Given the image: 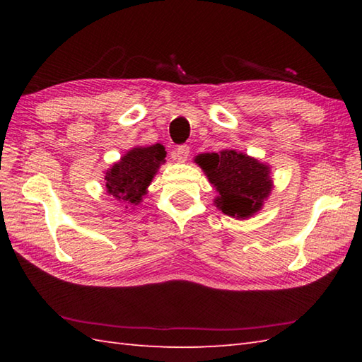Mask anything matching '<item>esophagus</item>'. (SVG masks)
<instances>
[{"mask_svg":"<svg viewBox=\"0 0 362 362\" xmlns=\"http://www.w3.org/2000/svg\"><path fill=\"white\" fill-rule=\"evenodd\" d=\"M189 157V148L188 146H180V148H177L173 152V158L177 161H182V163H185Z\"/></svg>","mask_w":362,"mask_h":362,"instance_id":"obj_1","label":"esophagus"}]
</instances>
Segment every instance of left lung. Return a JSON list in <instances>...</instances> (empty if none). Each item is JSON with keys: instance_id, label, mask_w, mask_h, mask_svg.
<instances>
[{"instance_id": "8db88e82", "label": "left lung", "mask_w": 362, "mask_h": 362, "mask_svg": "<svg viewBox=\"0 0 362 362\" xmlns=\"http://www.w3.org/2000/svg\"><path fill=\"white\" fill-rule=\"evenodd\" d=\"M218 196L214 205L236 219H247L263 209L274 182L271 166L236 149L199 153L194 158Z\"/></svg>"}]
</instances>
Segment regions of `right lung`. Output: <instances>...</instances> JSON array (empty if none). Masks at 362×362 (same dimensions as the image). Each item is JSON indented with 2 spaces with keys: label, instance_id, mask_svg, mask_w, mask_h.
I'll return each mask as SVG.
<instances>
[{
  "label": "right lung",
  "instance_id": "add662e5",
  "mask_svg": "<svg viewBox=\"0 0 362 362\" xmlns=\"http://www.w3.org/2000/svg\"><path fill=\"white\" fill-rule=\"evenodd\" d=\"M166 151L163 144L135 146L104 173L107 193L127 210H135L160 166L165 163Z\"/></svg>",
  "mask_w": 362,
  "mask_h": 362
}]
</instances>
